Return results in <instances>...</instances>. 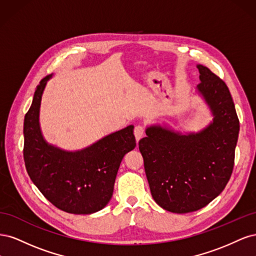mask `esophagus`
<instances>
[{"label":"esophagus","mask_w":256,"mask_h":256,"mask_svg":"<svg viewBox=\"0 0 256 256\" xmlns=\"http://www.w3.org/2000/svg\"><path fill=\"white\" fill-rule=\"evenodd\" d=\"M144 127L138 125L134 127V136H136V140L138 141L141 140V138L144 136Z\"/></svg>","instance_id":"1"}]
</instances>
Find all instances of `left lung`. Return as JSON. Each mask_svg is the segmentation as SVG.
Listing matches in <instances>:
<instances>
[{"label": "left lung", "instance_id": "left-lung-1", "mask_svg": "<svg viewBox=\"0 0 256 256\" xmlns=\"http://www.w3.org/2000/svg\"><path fill=\"white\" fill-rule=\"evenodd\" d=\"M198 90L214 120L198 134L161 126L146 129L138 141L152 196L168 212L187 214L212 202L226 188L235 161L239 120L226 84L210 69L196 66Z\"/></svg>", "mask_w": 256, "mask_h": 256}]
</instances>
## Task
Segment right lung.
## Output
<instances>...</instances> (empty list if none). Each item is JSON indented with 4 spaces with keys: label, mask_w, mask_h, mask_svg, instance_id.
<instances>
[{
    "label": "right lung",
    "mask_w": 256,
    "mask_h": 256,
    "mask_svg": "<svg viewBox=\"0 0 256 256\" xmlns=\"http://www.w3.org/2000/svg\"><path fill=\"white\" fill-rule=\"evenodd\" d=\"M51 76H44L37 85L24 118L23 158L28 174L44 196L60 210L74 214L99 212L112 198L124 156L136 147L134 126L74 152L48 144L40 131V109Z\"/></svg>",
    "instance_id": "1"
}]
</instances>
